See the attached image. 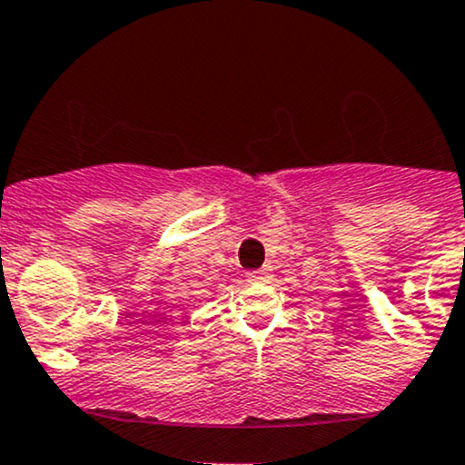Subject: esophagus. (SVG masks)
Segmentation results:
<instances>
[{"mask_svg":"<svg viewBox=\"0 0 465 465\" xmlns=\"http://www.w3.org/2000/svg\"><path fill=\"white\" fill-rule=\"evenodd\" d=\"M267 278H270V270H267V267H261V270L248 272V274H245V281L248 282H263Z\"/></svg>","mask_w":465,"mask_h":465,"instance_id":"34e87169","label":"esophagus"}]
</instances>
